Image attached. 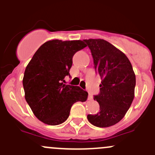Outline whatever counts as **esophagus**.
<instances>
[{"mask_svg": "<svg viewBox=\"0 0 155 155\" xmlns=\"http://www.w3.org/2000/svg\"><path fill=\"white\" fill-rule=\"evenodd\" d=\"M92 99H93V97L91 96V94H88V97H87V100H89V101H91Z\"/></svg>", "mask_w": 155, "mask_h": 155, "instance_id": "1", "label": "esophagus"}]
</instances>
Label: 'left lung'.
Masks as SVG:
<instances>
[{
  "instance_id": "left-lung-1",
  "label": "left lung",
  "mask_w": 155,
  "mask_h": 155,
  "mask_svg": "<svg viewBox=\"0 0 155 155\" xmlns=\"http://www.w3.org/2000/svg\"><path fill=\"white\" fill-rule=\"evenodd\" d=\"M91 51L94 68L100 75L101 92L94 96L100 105L95 115H87L89 122L98 127H108L119 122L134 98L136 76L124 53L102 39L84 40Z\"/></svg>"
}]
</instances>
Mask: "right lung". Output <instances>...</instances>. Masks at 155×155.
Here are the masks:
<instances>
[{
	"label": "right lung",
	"instance_id": "right-lung-1",
	"mask_svg": "<svg viewBox=\"0 0 155 155\" xmlns=\"http://www.w3.org/2000/svg\"><path fill=\"white\" fill-rule=\"evenodd\" d=\"M82 40H48L37 49L25 70L22 83L25 98L34 115L48 125L64 122L73 104L85 102L87 91L65 85L73 57L86 47Z\"/></svg>",
	"mask_w": 155,
	"mask_h": 155
}]
</instances>
